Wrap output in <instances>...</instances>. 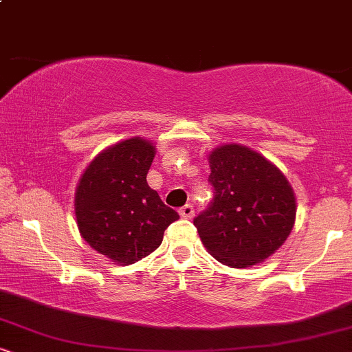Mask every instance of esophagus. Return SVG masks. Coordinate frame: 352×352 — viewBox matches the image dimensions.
I'll return each mask as SVG.
<instances>
[{"label": "esophagus", "instance_id": "1", "mask_svg": "<svg viewBox=\"0 0 352 352\" xmlns=\"http://www.w3.org/2000/svg\"><path fill=\"white\" fill-rule=\"evenodd\" d=\"M179 214H181V218L190 219L192 216H194V206H192V205H184V206H182V208L179 210Z\"/></svg>", "mask_w": 352, "mask_h": 352}]
</instances>
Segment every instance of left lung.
Returning a JSON list of instances; mask_svg holds the SVG:
<instances>
[{
	"instance_id": "1",
	"label": "left lung",
	"mask_w": 352,
	"mask_h": 352,
	"mask_svg": "<svg viewBox=\"0 0 352 352\" xmlns=\"http://www.w3.org/2000/svg\"><path fill=\"white\" fill-rule=\"evenodd\" d=\"M208 160L214 197L194 219L201 243L226 266H254L292 232L296 199L290 182L261 153L239 144L219 146Z\"/></svg>"
}]
</instances>
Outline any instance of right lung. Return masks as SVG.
<instances>
[{"instance_id":"add662e5","label":"right lung","mask_w":352,"mask_h":352,"mask_svg":"<svg viewBox=\"0 0 352 352\" xmlns=\"http://www.w3.org/2000/svg\"><path fill=\"white\" fill-rule=\"evenodd\" d=\"M155 146L142 138L117 142L99 153L75 192L80 234L113 263L133 264L160 247L165 229L179 214L147 184Z\"/></svg>"}]
</instances>
